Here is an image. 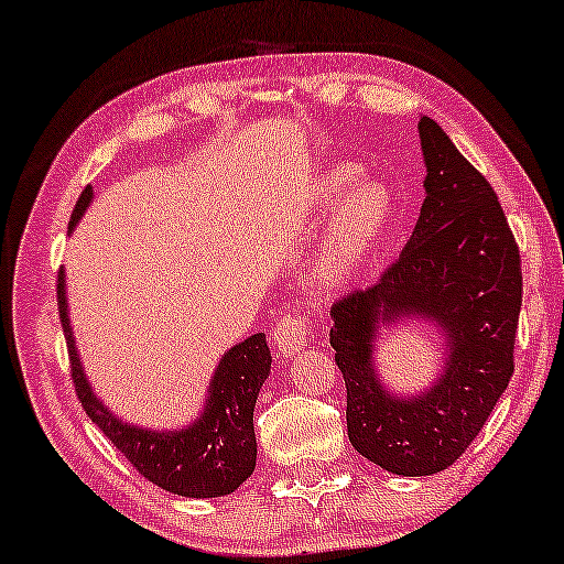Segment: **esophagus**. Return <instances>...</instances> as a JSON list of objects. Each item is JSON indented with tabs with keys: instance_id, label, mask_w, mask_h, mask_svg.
Here are the masks:
<instances>
[{
	"instance_id": "1",
	"label": "esophagus",
	"mask_w": 564,
	"mask_h": 564,
	"mask_svg": "<svg viewBox=\"0 0 564 564\" xmlns=\"http://www.w3.org/2000/svg\"><path fill=\"white\" fill-rule=\"evenodd\" d=\"M308 341V326L306 318L301 314L283 316L273 329V347L281 357H293L306 347Z\"/></svg>"
}]
</instances>
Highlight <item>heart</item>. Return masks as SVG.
<instances>
[{
  "mask_svg": "<svg viewBox=\"0 0 564 564\" xmlns=\"http://www.w3.org/2000/svg\"><path fill=\"white\" fill-rule=\"evenodd\" d=\"M357 166L341 164L326 172L314 189V207L326 209L333 202L329 223L322 238V271L324 279L339 281L362 260L377 240L388 232L394 213L390 189L382 182H359Z\"/></svg>",
  "mask_w": 564,
  "mask_h": 564,
  "instance_id": "heart-1",
  "label": "heart"
}]
</instances>
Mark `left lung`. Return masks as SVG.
Listing matches in <instances>:
<instances>
[{"instance_id":"left-lung-1","label":"left lung","mask_w":564,"mask_h":564,"mask_svg":"<svg viewBox=\"0 0 564 564\" xmlns=\"http://www.w3.org/2000/svg\"><path fill=\"white\" fill-rule=\"evenodd\" d=\"M425 202L405 250L372 289L332 306L329 341L347 384V433L357 453L398 476L456 464L514 375L522 258L497 192L438 123L417 121ZM427 321L446 336L433 389L398 399L373 369L376 334Z\"/></svg>"}]
</instances>
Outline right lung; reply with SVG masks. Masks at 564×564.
<instances>
[{
    "label": "right lung",
    "mask_w": 564,
    "mask_h": 564,
    "mask_svg": "<svg viewBox=\"0 0 564 564\" xmlns=\"http://www.w3.org/2000/svg\"><path fill=\"white\" fill-rule=\"evenodd\" d=\"M94 199V187L83 189L70 215V230ZM57 308L70 357V375L86 415L104 431L131 466L151 484L187 499L228 497L256 470L253 410L265 377L271 375V351L265 334H253L225 351L209 382L205 410L180 431H149L116 417L83 372L65 301V273L57 275Z\"/></svg>",
    "instance_id": "obj_1"
}]
</instances>
